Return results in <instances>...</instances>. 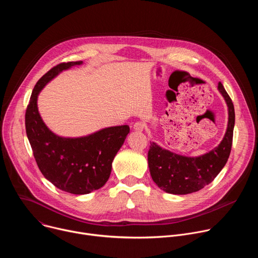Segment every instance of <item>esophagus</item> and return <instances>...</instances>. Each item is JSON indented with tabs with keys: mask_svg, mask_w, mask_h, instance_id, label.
I'll list each match as a JSON object with an SVG mask.
<instances>
[{
	"mask_svg": "<svg viewBox=\"0 0 258 258\" xmlns=\"http://www.w3.org/2000/svg\"><path fill=\"white\" fill-rule=\"evenodd\" d=\"M133 128L135 131H139V132H142L144 128H145V123L142 122V121H137L133 124Z\"/></svg>",
	"mask_w": 258,
	"mask_h": 258,
	"instance_id": "esophagus-1",
	"label": "esophagus"
}]
</instances>
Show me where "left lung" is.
I'll return each instance as SVG.
<instances>
[{"label": "left lung", "instance_id": "8db88e82", "mask_svg": "<svg viewBox=\"0 0 258 258\" xmlns=\"http://www.w3.org/2000/svg\"><path fill=\"white\" fill-rule=\"evenodd\" d=\"M218 90L229 107L227 133L216 148L199 157H186L160 148L152 143L148 152V164L152 179L166 193L185 195L197 192L210 183L226 165L233 144L235 109L232 99L222 83Z\"/></svg>", "mask_w": 258, "mask_h": 258}]
</instances>
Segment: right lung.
I'll list each match as a JSON object with an SVG mask.
<instances>
[{
    "label": "right lung",
    "mask_w": 258,
    "mask_h": 258,
    "mask_svg": "<svg viewBox=\"0 0 258 258\" xmlns=\"http://www.w3.org/2000/svg\"><path fill=\"white\" fill-rule=\"evenodd\" d=\"M82 63L63 62L51 68L34 86L25 112L26 135L41 172L58 189L76 195L89 194L105 185L130 133L128 125H119L70 139L58 137L46 126L36 105L39 93L59 72Z\"/></svg>",
    "instance_id": "right-lung-1"
}]
</instances>
